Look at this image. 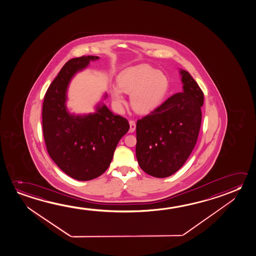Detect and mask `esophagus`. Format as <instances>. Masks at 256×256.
Here are the masks:
<instances>
[{
  "instance_id": "obj_1",
  "label": "esophagus",
  "mask_w": 256,
  "mask_h": 256,
  "mask_svg": "<svg viewBox=\"0 0 256 256\" xmlns=\"http://www.w3.org/2000/svg\"><path fill=\"white\" fill-rule=\"evenodd\" d=\"M129 124H130V130H129V132H134L135 129H136V124H135V121H134V120H130Z\"/></svg>"
}]
</instances>
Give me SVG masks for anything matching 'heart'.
Here are the masks:
<instances>
[{
  "label": "heart",
  "mask_w": 256,
  "mask_h": 256,
  "mask_svg": "<svg viewBox=\"0 0 256 256\" xmlns=\"http://www.w3.org/2000/svg\"><path fill=\"white\" fill-rule=\"evenodd\" d=\"M118 86L130 94V106L136 113L148 114L162 102L168 89V80L150 66L138 65L124 71L118 76ZM120 90H113V98L116 104L122 105L124 98Z\"/></svg>",
  "instance_id": "1"
}]
</instances>
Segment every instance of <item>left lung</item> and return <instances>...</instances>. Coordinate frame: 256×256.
I'll return each mask as SVG.
<instances>
[{"label":"left lung","mask_w":256,"mask_h":256,"mask_svg":"<svg viewBox=\"0 0 256 256\" xmlns=\"http://www.w3.org/2000/svg\"><path fill=\"white\" fill-rule=\"evenodd\" d=\"M183 92L167 98L136 124V158L142 170L156 178L174 174L195 146L202 120L204 94L180 69Z\"/></svg>","instance_id":"8db88e82"}]
</instances>
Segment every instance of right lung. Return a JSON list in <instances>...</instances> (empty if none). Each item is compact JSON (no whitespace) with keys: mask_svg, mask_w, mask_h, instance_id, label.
<instances>
[{"mask_svg":"<svg viewBox=\"0 0 256 256\" xmlns=\"http://www.w3.org/2000/svg\"><path fill=\"white\" fill-rule=\"evenodd\" d=\"M98 56H82L66 63L45 94L42 132L50 156L61 170L78 180H90L105 172L114 150L130 126L102 102L95 113L70 114L66 108L69 82ZM106 98L105 94L104 98Z\"/></svg>","mask_w":256,"mask_h":256,"instance_id":"right-lung-1","label":"right lung"}]
</instances>
